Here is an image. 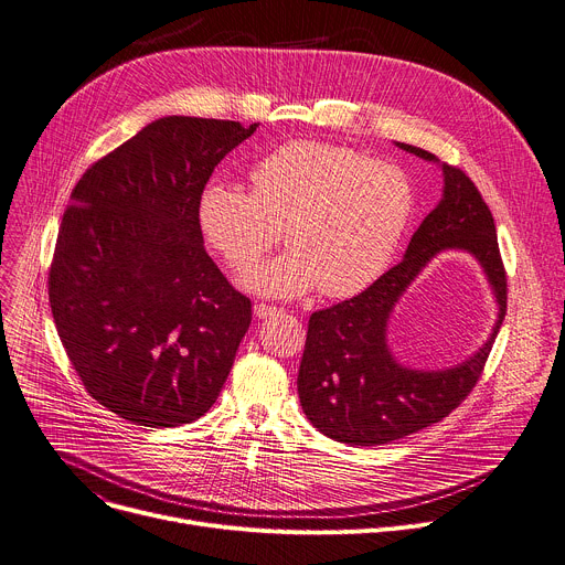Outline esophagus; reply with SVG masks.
Segmentation results:
<instances>
[{
  "label": "esophagus",
  "mask_w": 565,
  "mask_h": 565,
  "mask_svg": "<svg viewBox=\"0 0 565 565\" xmlns=\"http://www.w3.org/2000/svg\"><path fill=\"white\" fill-rule=\"evenodd\" d=\"M277 313H279L277 306H268V303H264V301L254 303V316L259 318V320H266V318H270V316H277Z\"/></svg>",
  "instance_id": "34e87169"
}]
</instances>
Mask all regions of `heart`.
Returning a JSON list of instances; mask_svg holds the SVG:
<instances>
[{
  "label": "heart",
  "instance_id": "heart-1",
  "mask_svg": "<svg viewBox=\"0 0 565 565\" xmlns=\"http://www.w3.org/2000/svg\"><path fill=\"white\" fill-rule=\"evenodd\" d=\"M252 193L212 180L198 195L200 230L234 270H248L278 239L291 249L243 275L268 297H295L320 286L351 297L392 262L413 214L405 173L383 160L320 141H288L249 173Z\"/></svg>",
  "mask_w": 565,
  "mask_h": 565
}]
</instances>
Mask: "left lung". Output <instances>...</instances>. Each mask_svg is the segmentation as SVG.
I'll return each instance as SVG.
<instances>
[{
	"mask_svg": "<svg viewBox=\"0 0 565 565\" xmlns=\"http://www.w3.org/2000/svg\"><path fill=\"white\" fill-rule=\"evenodd\" d=\"M396 146L439 164L441 200L409 238L401 264L361 295L311 316L297 376L306 417L320 433L349 446L387 444L448 417L476 387L507 313V277L495 225L478 186L433 152L403 141ZM448 248L471 253L486 270L499 306L497 324L465 364L446 371L405 369L386 344L388 318L408 284Z\"/></svg>",
	"mask_w": 565,
	"mask_h": 565,
	"instance_id": "1",
	"label": "left lung"
}]
</instances>
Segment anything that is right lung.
<instances>
[{"label": "right lung", "instance_id": "add662e5", "mask_svg": "<svg viewBox=\"0 0 565 565\" xmlns=\"http://www.w3.org/2000/svg\"><path fill=\"white\" fill-rule=\"evenodd\" d=\"M259 124L162 117L92 164L63 214L49 303L89 396L148 428L216 403L252 303L204 249L198 195Z\"/></svg>", "mask_w": 565, "mask_h": 565}]
</instances>
